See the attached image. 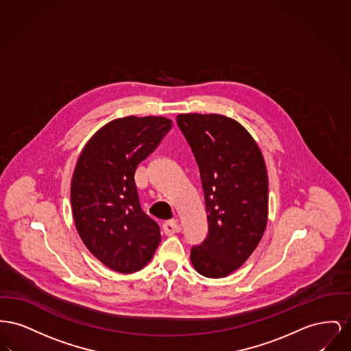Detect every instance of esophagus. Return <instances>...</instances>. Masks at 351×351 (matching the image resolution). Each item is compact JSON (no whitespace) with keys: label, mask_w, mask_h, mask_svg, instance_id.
<instances>
[{"label":"esophagus","mask_w":351,"mask_h":351,"mask_svg":"<svg viewBox=\"0 0 351 351\" xmlns=\"http://www.w3.org/2000/svg\"><path fill=\"white\" fill-rule=\"evenodd\" d=\"M162 228H164V232L167 234V235H174V234H177V232H180L181 231V226H180V223L177 221H167L164 223V226H162Z\"/></svg>","instance_id":"34e87169"}]
</instances>
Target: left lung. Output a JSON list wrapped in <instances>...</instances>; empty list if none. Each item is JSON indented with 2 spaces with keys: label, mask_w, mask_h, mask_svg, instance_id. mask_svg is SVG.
Returning a JSON list of instances; mask_svg holds the SVG:
<instances>
[{
  "label": "left lung",
  "mask_w": 351,
  "mask_h": 351,
  "mask_svg": "<svg viewBox=\"0 0 351 351\" xmlns=\"http://www.w3.org/2000/svg\"><path fill=\"white\" fill-rule=\"evenodd\" d=\"M177 124L201 171L208 234L190 260L204 277L228 276L258 247L268 221V174L258 143L237 120L180 113Z\"/></svg>",
  "instance_id": "obj_1"
}]
</instances>
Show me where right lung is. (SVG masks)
I'll list each match as a JSON object with an SVG mask.
<instances>
[{
  "mask_svg": "<svg viewBox=\"0 0 351 351\" xmlns=\"http://www.w3.org/2000/svg\"><path fill=\"white\" fill-rule=\"evenodd\" d=\"M164 116H127L97 130L82 150L73 180L76 231L95 258L133 274L153 258L161 232L141 210L134 173L171 130Z\"/></svg>",
  "mask_w": 351,
  "mask_h": 351,
  "instance_id": "1",
  "label": "right lung"
}]
</instances>
